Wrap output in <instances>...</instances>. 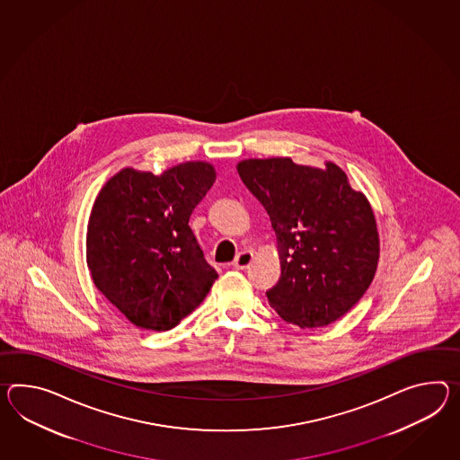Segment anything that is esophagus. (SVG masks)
Returning a JSON list of instances; mask_svg holds the SVG:
<instances>
[{
	"instance_id": "1",
	"label": "esophagus",
	"mask_w": 460,
	"mask_h": 460,
	"mask_svg": "<svg viewBox=\"0 0 460 460\" xmlns=\"http://www.w3.org/2000/svg\"><path fill=\"white\" fill-rule=\"evenodd\" d=\"M252 259H254V252L252 251H241L237 256H235L234 261H233V266H234L235 270H247L249 268V264L252 262Z\"/></svg>"
}]
</instances>
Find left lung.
Returning <instances> with one entry per match:
<instances>
[{
    "instance_id": "obj_1",
    "label": "left lung",
    "mask_w": 460,
    "mask_h": 460,
    "mask_svg": "<svg viewBox=\"0 0 460 460\" xmlns=\"http://www.w3.org/2000/svg\"><path fill=\"white\" fill-rule=\"evenodd\" d=\"M237 172L270 214L278 239L279 282L268 301L286 323L324 327L369 289L379 262V233L367 198L334 163L291 157L244 159Z\"/></svg>"
}]
</instances>
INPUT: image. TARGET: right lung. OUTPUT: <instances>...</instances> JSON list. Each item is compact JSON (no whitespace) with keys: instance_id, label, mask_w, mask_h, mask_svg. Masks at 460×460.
<instances>
[{"instance_id":"1","label":"right lung","mask_w":460,"mask_h":460,"mask_svg":"<svg viewBox=\"0 0 460 460\" xmlns=\"http://www.w3.org/2000/svg\"><path fill=\"white\" fill-rule=\"evenodd\" d=\"M211 163L188 161L163 171L124 168L102 186L91 209L86 262L94 286L147 331H169L204 301L217 272L190 227L211 190Z\"/></svg>"}]
</instances>
